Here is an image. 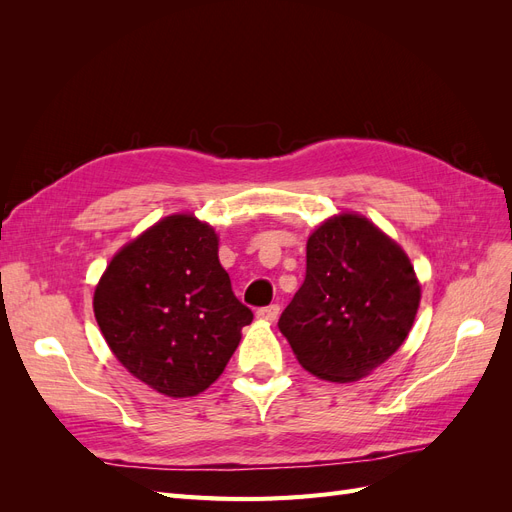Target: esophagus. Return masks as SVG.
<instances>
[{"instance_id":"obj_1","label":"esophagus","mask_w":512,"mask_h":512,"mask_svg":"<svg viewBox=\"0 0 512 512\" xmlns=\"http://www.w3.org/2000/svg\"><path fill=\"white\" fill-rule=\"evenodd\" d=\"M256 316L260 318V320H267V322H275L277 318H280V305H267V307H260L258 312H256Z\"/></svg>"}]
</instances>
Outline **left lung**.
Wrapping results in <instances>:
<instances>
[{"label":"left lung","instance_id":"8db88e82","mask_svg":"<svg viewBox=\"0 0 512 512\" xmlns=\"http://www.w3.org/2000/svg\"><path fill=\"white\" fill-rule=\"evenodd\" d=\"M418 303L406 252L363 215L344 213L307 239L305 280L277 327L307 371L352 382L404 344Z\"/></svg>","mask_w":512,"mask_h":512}]
</instances>
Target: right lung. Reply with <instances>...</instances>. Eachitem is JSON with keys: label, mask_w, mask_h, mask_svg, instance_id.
<instances>
[{"label": "right lung", "mask_w": 512, "mask_h": 512, "mask_svg": "<svg viewBox=\"0 0 512 512\" xmlns=\"http://www.w3.org/2000/svg\"><path fill=\"white\" fill-rule=\"evenodd\" d=\"M94 312L117 361L168 397L209 389L254 318L220 265L218 235L194 215H168L121 247Z\"/></svg>", "instance_id": "obj_1"}]
</instances>
